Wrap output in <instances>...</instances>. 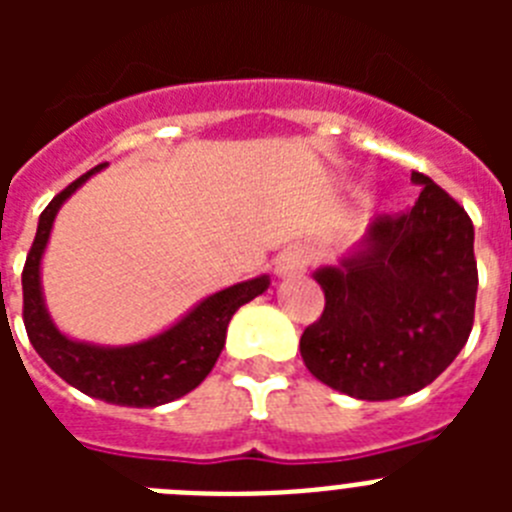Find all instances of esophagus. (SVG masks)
<instances>
[{"label": "esophagus", "instance_id": "34e87169", "mask_svg": "<svg viewBox=\"0 0 512 512\" xmlns=\"http://www.w3.org/2000/svg\"><path fill=\"white\" fill-rule=\"evenodd\" d=\"M307 264H310V256H307L305 248L295 246V248H287V251L282 253L277 259V277L287 279V277H297V274H302V271L307 269Z\"/></svg>", "mask_w": 512, "mask_h": 512}]
</instances>
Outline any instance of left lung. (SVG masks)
<instances>
[{
  "mask_svg": "<svg viewBox=\"0 0 512 512\" xmlns=\"http://www.w3.org/2000/svg\"><path fill=\"white\" fill-rule=\"evenodd\" d=\"M405 215L377 217L336 266L312 277L325 292L300 354L315 379L356 400L423 390L456 359L474 323V225L433 179Z\"/></svg>",
  "mask_w": 512,
  "mask_h": 512,
  "instance_id": "left-lung-1",
  "label": "left lung"
}]
</instances>
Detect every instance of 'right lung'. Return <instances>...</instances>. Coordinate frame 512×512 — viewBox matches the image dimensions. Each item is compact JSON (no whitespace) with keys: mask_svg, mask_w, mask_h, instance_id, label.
Segmentation results:
<instances>
[{"mask_svg":"<svg viewBox=\"0 0 512 512\" xmlns=\"http://www.w3.org/2000/svg\"><path fill=\"white\" fill-rule=\"evenodd\" d=\"M104 166L79 176L40 215L38 233L22 269V318L38 356L63 382L110 405L158 408L192 392L212 372L225 346L230 318L238 307L264 295L271 279L261 274L207 295L169 328L128 346H102L66 336L45 307L40 266L61 205Z\"/></svg>","mask_w":512,"mask_h":512,"instance_id":"1","label":"right lung"}]
</instances>
